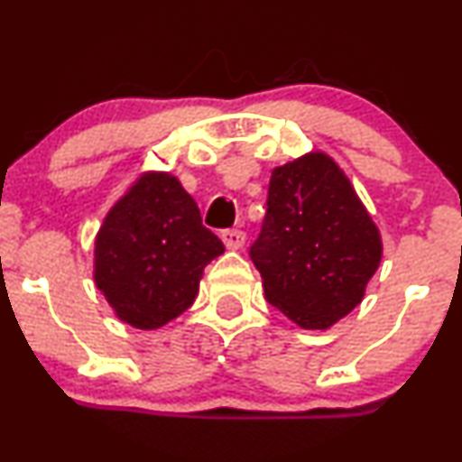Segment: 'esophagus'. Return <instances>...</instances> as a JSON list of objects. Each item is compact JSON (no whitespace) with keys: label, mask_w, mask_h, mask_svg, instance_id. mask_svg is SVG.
Returning <instances> with one entry per match:
<instances>
[{"label":"esophagus","mask_w":462,"mask_h":462,"mask_svg":"<svg viewBox=\"0 0 462 462\" xmlns=\"http://www.w3.org/2000/svg\"><path fill=\"white\" fill-rule=\"evenodd\" d=\"M221 241H224L226 249H230V252H238V249L245 245V232L226 230V232H221Z\"/></svg>","instance_id":"obj_1"}]
</instances>
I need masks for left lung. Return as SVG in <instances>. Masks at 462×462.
I'll list each match as a JSON object with an SVG mask.
<instances>
[{
    "label": "left lung",
    "instance_id": "left-lung-1",
    "mask_svg": "<svg viewBox=\"0 0 462 462\" xmlns=\"http://www.w3.org/2000/svg\"><path fill=\"white\" fill-rule=\"evenodd\" d=\"M263 232L249 249L264 298L304 330H330L363 301L383 235L330 153L272 171Z\"/></svg>",
    "mask_w": 462,
    "mask_h": 462
}]
</instances>
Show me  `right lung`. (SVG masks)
<instances>
[{
    "label": "right lung",
    "instance_id": "1",
    "mask_svg": "<svg viewBox=\"0 0 462 462\" xmlns=\"http://www.w3.org/2000/svg\"><path fill=\"white\" fill-rule=\"evenodd\" d=\"M224 243L169 171H143L104 217L93 247V282L116 319L158 330L198 298L204 267Z\"/></svg>",
    "mask_w": 462,
    "mask_h": 462
}]
</instances>
